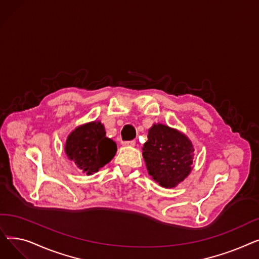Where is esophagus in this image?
Masks as SVG:
<instances>
[{
  "mask_svg": "<svg viewBox=\"0 0 259 259\" xmlns=\"http://www.w3.org/2000/svg\"><path fill=\"white\" fill-rule=\"evenodd\" d=\"M135 145V141H127L122 143V146L125 147H133Z\"/></svg>",
  "mask_w": 259,
  "mask_h": 259,
  "instance_id": "obj_1",
  "label": "esophagus"
}]
</instances>
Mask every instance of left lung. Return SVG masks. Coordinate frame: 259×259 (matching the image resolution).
Segmentation results:
<instances>
[{
	"mask_svg": "<svg viewBox=\"0 0 259 259\" xmlns=\"http://www.w3.org/2000/svg\"><path fill=\"white\" fill-rule=\"evenodd\" d=\"M194 148L186 135L162 124L148 131L143 157L149 175L164 188H174L192 170Z\"/></svg>",
	"mask_w": 259,
	"mask_h": 259,
	"instance_id": "obj_1",
	"label": "left lung"
}]
</instances>
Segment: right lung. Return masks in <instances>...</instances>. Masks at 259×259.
<instances>
[{"instance_id": "add662e5", "label": "right lung", "mask_w": 259, "mask_h": 259, "mask_svg": "<svg viewBox=\"0 0 259 259\" xmlns=\"http://www.w3.org/2000/svg\"><path fill=\"white\" fill-rule=\"evenodd\" d=\"M65 153L87 175L98 172L110 161L117 150L115 142L106 137L101 121H90L76 127L66 140Z\"/></svg>"}]
</instances>
